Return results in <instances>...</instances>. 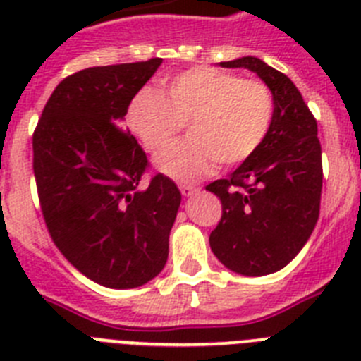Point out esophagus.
Instances as JSON below:
<instances>
[{"mask_svg":"<svg viewBox=\"0 0 361 361\" xmlns=\"http://www.w3.org/2000/svg\"><path fill=\"white\" fill-rule=\"evenodd\" d=\"M180 193H183V197H191V195H195L197 191H199V188L195 186H190V184H180Z\"/></svg>","mask_w":361,"mask_h":361,"instance_id":"1","label":"esophagus"}]
</instances>
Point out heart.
<instances>
[{"label": "heart", "mask_w": 361, "mask_h": 361, "mask_svg": "<svg viewBox=\"0 0 361 361\" xmlns=\"http://www.w3.org/2000/svg\"><path fill=\"white\" fill-rule=\"evenodd\" d=\"M273 110L264 82L216 68H191L166 82L164 94L139 92L126 123L152 153L168 148L188 123L190 139L157 157V168L177 180H193L216 161L233 166L250 159L269 132Z\"/></svg>", "instance_id": "b5f03b06"}]
</instances>
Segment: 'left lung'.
<instances>
[{
  "instance_id": "1",
  "label": "left lung",
  "mask_w": 361,
  "mask_h": 361,
  "mask_svg": "<svg viewBox=\"0 0 361 361\" xmlns=\"http://www.w3.org/2000/svg\"><path fill=\"white\" fill-rule=\"evenodd\" d=\"M220 66L257 73L271 90L275 110L260 148L228 178L206 186L222 202L209 245L229 271L271 275L300 253L320 215L324 173L317 119L295 82L262 59L245 56Z\"/></svg>"
}]
</instances>
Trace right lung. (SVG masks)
Here are the masks:
<instances>
[{"mask_svg": "<svg viewBox=\"0 0 361 361\" xmlns=\"http://www.w3.org/2000/svg\"><path fill=\"white\" fill-rule=\"evenodd\" d=\"M162 59L92 66L56 86L32 139L34 175L54 244L86 279L145 286L168 260L180 206L171 178L139 186L146 153L124 128L132 99Z\"/></svg>", "mask_w": 361, "mask_h": 361, "instance_id": "obj_1", "label": "right lung"}]
</instances>
